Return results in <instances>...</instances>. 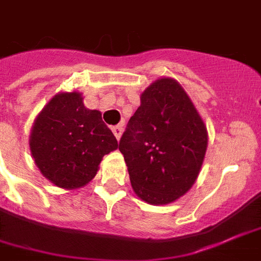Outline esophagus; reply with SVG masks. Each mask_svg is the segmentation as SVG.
Listing matches in <instances>:
<instances>
[{
  "label": "esophagus",
  "mask_w": 261,
  "mask_h": 261,
  "mask_svg": "<svg viewBox=\"0 0 261 261\" xmlns=\"http://www.w3.org/2000/svg\"><path fill=\"white\" fill-rule=\"evenodd\" d=\"M112 131H113V134H115L116 138H117V140H120L121 133H123V125H121V124L115 125V127L112 128Z\"/></svg>",
  "instance_id": "obj_1"
}]
</instances>
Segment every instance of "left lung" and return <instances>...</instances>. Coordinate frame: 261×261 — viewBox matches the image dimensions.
<instances>
[{"mask_svg": "<svg viewBox=\"0 0 261 261\" xmlns=\"http://www.w3.org/2000/svg\"><path fill=\"white\" fill-rule=\"evenodd\" d=\"M207 131L184 88L159 79L141 95V105L119 142L133 190L150 204L174 202L199 174Z\"/></svg>", "mask_w": 261, "mask_h": 261, "instance_id": "1", "label": "left lung"}]
</instances>
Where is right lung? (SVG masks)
I'll return each mask as SVG.
<instances>
[{"instance_id":"obj_1","label":"right lung","mask_w":261,"mask_h":261,"mask_svg":"<svg viewBox=\"0 0 261 261\" xmlns=\"http://www.w3.org/2000/svg\"><path fill=\"white\" fill-rule=\"evenodd\" d=\"M117 146L101 112L87 109L76 91L54 96L30 134V150L41 174L66 190L90 182L102 158Z\"/></svg>"}]
</instances>
